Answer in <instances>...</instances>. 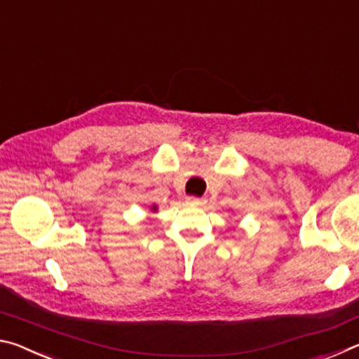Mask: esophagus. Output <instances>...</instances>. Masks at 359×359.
Masks as SVG:
<instances>
[{
	"label": "esophagus",
	"mask_w": 359,
	"mask_h": 359,
	"mask_svg": "<svg viewBox=\"0 0 359 359\" xmlns=\"http://www.w3.org/2000/svg\"><path fill=\"white\" fill-rule=\"evenodd\" d=\"M187 201H188V204H190V205H194V208H203V205L205 204V199L204 198H194V196H191V198H188Z\"/></svg>",
	"instance_id": "34e87169"
}]
</instances>
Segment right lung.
I'll return each instance as SVG.
<instances>
[{
    "instance_id": "obj_1",
    "label": "right lung",
    "mask_w": 359,
    "mask_h": 359,
    "mask_svg": "<svg viewBox=\"0 0 359 359\" xmlns=\"http://www.w3.org/2000/svg\"><path fill=\"white\" fill-rule=\"evenodd\" d=\"M151 210H154V212H156V210H158V209H156V205H155V204H154V205H151Z\"/></svg>"
}]
</instances>
